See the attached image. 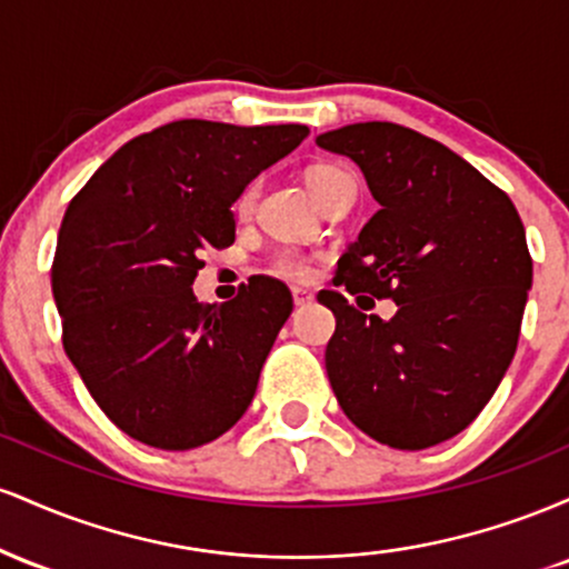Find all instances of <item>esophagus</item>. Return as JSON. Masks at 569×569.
<instances>
[{
  "label": "esophagus",
  "instance_id": "esophagus-1",
  "mask_svg": "<svg viewBox=\"0 0 569 569\" xmlns=\"http://www.w3.org/2000/svg\"><path fill=\"white\" fill-rule=\"evenodd\" d=\"M291 297H293V305H297V307H307V305H312V293H310V291H305V289H293V291H291Z\"/></svg>",
  "mask_w": 569,
  "mask_h": 569
}]
</instances>
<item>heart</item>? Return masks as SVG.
<instances>
[{
  "label": "heart",
  "instance_id": "b5f03b06",
  "mask_svg": "<svg viewBox=\"0 0 569 569\" xmlns=\"http://www.w3.org/2000/svg\"><path fill=\"white\" fill-rule=\"evenodd\" d=\"M342 173H348V171L335 166V162H316V166L307 168L305 181H307V187L312 189V194H316V198H321L323 189L329 187L331 181H335L337 176H342ZM257 192H259L257 184H248V187H243V192L238 194V200H234V211H238L240 217H246V213L253 211ZM270 272H276L278 278L293 280V283H307V280L312 278V262L305 257L302 251L283 248V251H278L276 257L270 259Z\"/></svg>",
  "mask_w": 569,
  "mask_h": 569
}]
</instances>
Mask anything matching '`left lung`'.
<instances>
[{"label":"left lung","mask_w":569,"mask_h":569,"mask_svg":"<svg viewBox=\"0 0 569 569\" xmlns=\"http://www.w3.org/2000/svg\"><path fill=\"white\" fill-rule=\"evenodd\" d=\"M318 147L358 162L380 211L342 253L318 302L337 318L326 371L356 428L393 449H426L487 407L519 345L532 257L519 211L443 143L356 122ZM345 292L393 298L390 322ZM361 305V299H358Z\"/></svg>","instance_id":"obj_1"}]
</instances>
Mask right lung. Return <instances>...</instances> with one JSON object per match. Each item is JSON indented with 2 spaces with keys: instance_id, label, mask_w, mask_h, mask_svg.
Masks as SVG:
<instances>
[{
  "instance_id": "right-lung-1",
  "label": "right lung",
  "mask_w": 569,
  "mask_h": 569,
  "mask_svg": "<svg viewBox=\"0 0 569 569\" xmlns=\"http://www.w3.org/2000/svg\"><path fill=\"white\" fill-rule=\"evenodd\" d=\"M307 133L176 120L130 139L71 198L50 267L63 350L130 439L184 452L251 403L291 293L259 280L202 305L192 283L208 248L232 246L234 198Z\"/></svg>"
}]
</instances>
